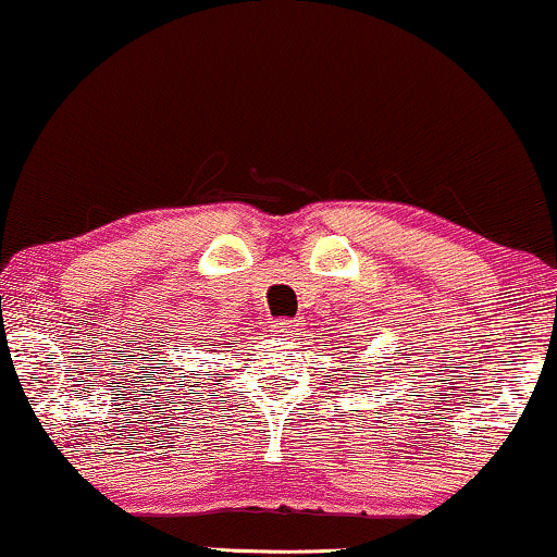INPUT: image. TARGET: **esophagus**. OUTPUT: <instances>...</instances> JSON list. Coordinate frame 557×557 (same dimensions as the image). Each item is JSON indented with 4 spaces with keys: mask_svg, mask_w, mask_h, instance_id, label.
Segmentation results:
<instances>
[{
    "mask_svg": "<svg viewBox=\"0 0 557 557\" xmlns=\"http://www.w3.org/2000/svg\"><path fill=\"white\" fill-rule=\"evenodd\" d=\"M300 327L297 325V320H275L272 322V332H275V335H280V337H287V335H293V332Z\"/></svg>",
    "mask_w": 557,
    "mask_h": 557,
    "instance_id": "esophagus-1",
    "label": "esophagus"
}]
</instances>
